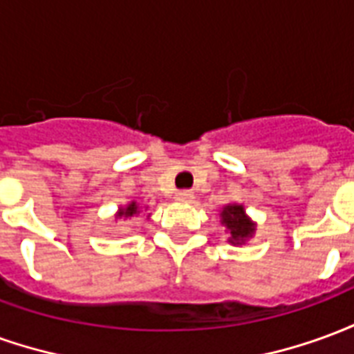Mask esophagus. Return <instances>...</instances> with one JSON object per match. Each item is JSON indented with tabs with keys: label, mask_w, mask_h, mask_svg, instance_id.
I'll return each instance as SVG.
<instances>
[{
	"label": "esophagus",
	"mask_w": 354,
	"mask_h": 354,
	"mask_svg": "<svg viewBox=\"0 0 354 354\" xmlns=\"http://www.w3.org/2000/svg\"><path fill=\"white\" fill-rule=\"evenodd\" d=\"M193 199V193L189 189H184V192H178L176 193V201L180 203H189Z\"/></svg>",
	"instance_id": "obj_1"
}]
</instances>
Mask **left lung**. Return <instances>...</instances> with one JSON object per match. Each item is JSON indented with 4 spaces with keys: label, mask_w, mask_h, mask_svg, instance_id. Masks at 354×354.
<instances>
[{
    "label": "left lung",
    "mask_w": 354,
    "mask_h": 354,
    "mask_svg": "<svg viewBox=\"0 0 354 354\" xmlns=\"http://www.w3.org/2000/svg\"><path fill=\"white\" fill-rule=\"evenodd\" d=\"M222 223L230 231V241L231 245H245L248 239H252L254 231H256V223L246 216L245 207L243 205H227L223 207L220 212Z\"/></svg>",
    "instance_id": "obj_1"
}]
</instances>
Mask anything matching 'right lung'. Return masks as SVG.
<instances>
[{
    "label": "right lung",
    "mask_w": 354,
    "mask_h": 354,
    "mask_svg": "<svg viewBox=\"0 0 354 354\" xmlns=\"http://www.w3.org/2000/svg\"><path fill=\"white\" fill-rule=\"evenodd\" d=\"M140 214V207L136 201H132L129 203L124 208H119V212H117V218H131V216Z\"/></svg>",
    "instance_id": "obj_1"
}]
</instances>
